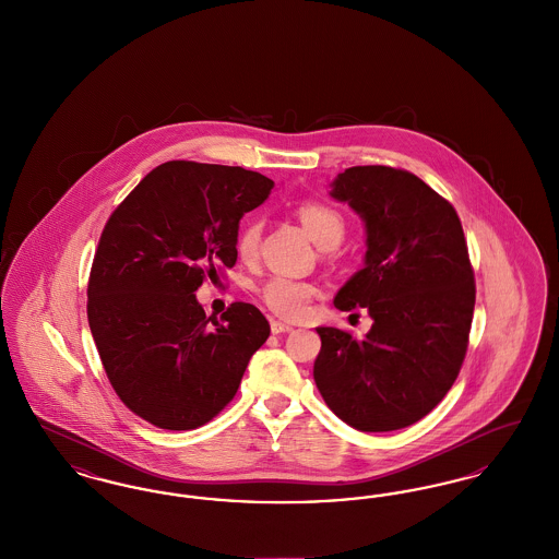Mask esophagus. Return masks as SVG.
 Returning a JSON list of instances; mask_svg holds the SVG:
<instances>
[{"label":"esophagus","instance_id":"1","mask_svg":"<svg viewBox=\"0 0 559 559\" xmlns=\"http://www.w3.org/2000/svg\"><path fill=\"white\" fill-rule=\"evenodd\" d=\"M270 329H272L274 335H281V333H292L293 324L283 322V320H272V322H270Z\"/></svg>","mask_w":559,"mask_h":559}]
</instances>
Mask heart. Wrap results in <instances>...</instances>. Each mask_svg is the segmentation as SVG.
Segmentation results:
<instances>
[{"mask_svg":"<svg viewBox=\"0 0 559 559\" xmlns=\"http://www.w3.org/2000/svg\"><path fill=\"white\" fill-rule=\"evenodd\" d=\"M297 215H299L306 233L310 235V239L314 240L322 249L337 247L346 235V224H344L342 213L335 212L329 205L308 201V203L299 205ZM258 242H260V222L249 219L247 224H242L239 237H237V251H239L240 258L251 260L258 251ZM258 293L264 299L267 308L272 312H276L278 317L299 319L308 312V306L317 293V287L308 281L274 274L260 285Z\"/></svg>","mask_w":559,"mask_h":559,"instance_id":"heart-1","label":"heart"}]
</instances>
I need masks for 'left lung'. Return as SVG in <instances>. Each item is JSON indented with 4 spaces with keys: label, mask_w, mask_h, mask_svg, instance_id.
I'll return each instance as SVG.
<instances>
[{
    "label": "left lung",
    "mask_w": 559,
    "mask_h": 559,
    "mask_svg": "<svg viewBox=\"0 0 559 559\" xmlns=\"http://www.w3.org/2000/svg\"><path fill=\"white\" fill-rule=\"evenodd\" d=\"M331 197L367 228L365 267L335 308H365V340L319 326L314 381L326 406L360 431H394L424 419L461 371L476 304L474 270L451 203L415 174L358 165Z\"/></svg>",
    "instance_id": "8db88e82"
}]
</instances>
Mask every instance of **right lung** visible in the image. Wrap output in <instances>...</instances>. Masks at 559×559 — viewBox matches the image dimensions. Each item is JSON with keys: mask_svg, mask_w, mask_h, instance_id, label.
I'll list each match as a JSON object with an SVG mask.
<instances>
[{"mask_svg": "<svg viewBox=\"0 0 559 559\" xmlns=\"http://www.w3.org/2000/svg\"><path fill=\"white\" fill-rule=\"evenodd\" d=\"M272 188L242 167L167 160L110 213L90 272L87 320L112 390L144 421L205 426L264 346L270 324L255 306L235 301L217 322L194 292L237 264L240 217Z\"/></svg>", "mask_w": 559, "mask_h": 559, "instance_id": "right-lung-1", "label": "right lung"}]
</instances>
